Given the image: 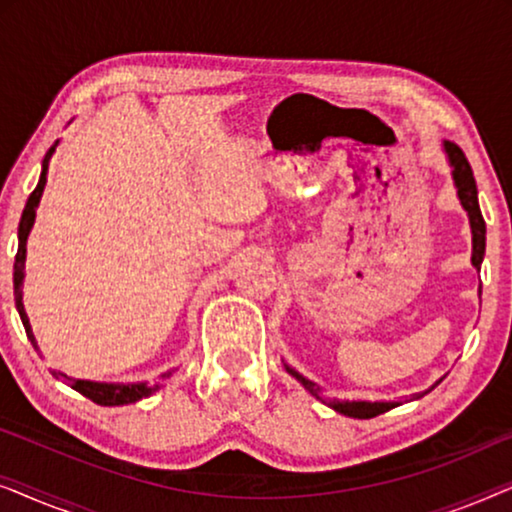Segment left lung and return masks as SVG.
Returning a JSON list of instances; mask_svg holds the SVG:
<instances>
[{
  "label": "left lung",
  "mask_w": 512,
  "mask_h": 512,
  "mask_svg": "<svg viewBox=\"0 0 512 512\" xmlns=\"http://www.w3.org/2000/svg\"><path fill=\"white\" fill-rule=\"evenodd\" d=\"M443 151L447 156V163H450V167H452V181H454V188H457V198L461 202V207H464V212L468 214V223H471V235H473L471 263L475 270H480L482 258H485L487 228H485V219H482V212H480L478 186H475L473 170H471V165H468L464 151H461L459 146L452 142H443ZM284 368H286V373H289L291 377H296V380L303 384V387L310 391L314 398H319L321 403H326L328 408H333L335 412H340V415H345V417L370 419V417L382 415V412H387L398 405V403H387V401L370 403V401H338V398H326V396H321L317 384H314L312 380H307L305 375H300L296 368H291L289 363H284Z\"/></svg>",
  "instance_id": "8db88e82"
}]
</instances>
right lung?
<instances>
[{
	"instance_id": "obj_1",
	"label": "right lung",
	"mask_w": 512,
	"mask_h": 512,
	"mask_svg": "<svg viewBox=\"0 0 512 512\" xmlns=\"http://www.w3.org/2000/svg\"><path fill=\"white\" fill-rule=\"evenodd\" d=\"M60 142H55L51 149L46 151L44 163H41V174H39V184L27 198V205L23 209V216H20V226H18V254H16V263H13V296H16V310L23 319L25 333L27 338L32 340V345L37 347V338H34L30 319H27L25 305H23V279H25V258H27V237H30V230L34 226V219H37V207L41 195H44V186H46V174H48V163H51L55 149H58ZM172 370L163 373L165 377H170ZM72 382V389L79 391L90 401L97 405H128V403H137L142 398L156 394V391L163 387V384H149V382H95V380H79V377H67Z\"/></svg>"
}]
</instances>
